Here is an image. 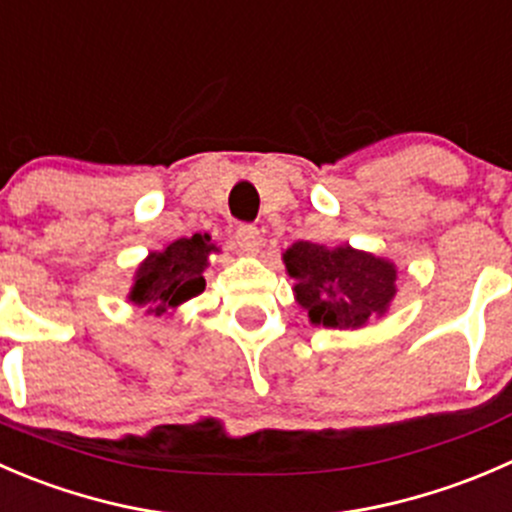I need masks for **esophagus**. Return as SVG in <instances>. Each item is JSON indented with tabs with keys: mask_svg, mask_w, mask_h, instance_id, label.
I'll use <instances>...</instances> for the list:
<instances>
[{
	"mask_svg": "<svg viewBox=\"0 0 512 512\" xmlns=\"http://www.w3.org/2000/svg\"><path fill=\"white\" fill-rule=\"evenodd\" d=\"M236 246H239V251H244V254H256L258 249L263 246V239H261V231L256 229V226L251 224H244L236 229Z\"/></svg>",
	"mask_w": 512,
	"mask_h": 512,
	"instance_id": "34e87169",
	"label": "esophagus"
}]
</instances>
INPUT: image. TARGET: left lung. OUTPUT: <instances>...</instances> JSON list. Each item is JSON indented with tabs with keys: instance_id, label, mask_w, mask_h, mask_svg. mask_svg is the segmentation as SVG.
Instances as JSON below:
<instances>
[{
	"instance_id": "left-lung-1",
	"label": "left lung",
	"mask_w": 512,
	"mask_h": 512,
	"mask_svg": "<svg viewBox=\"0 0 512 512\" xmlns=\"http://www.w3.org/2000/svg\"><path fill=\"white\" fill-rule=\"evenodd\" d=\"M288 276L296 278L298 303L316 326L358 328L381 316L396 296V268L351 246L298 241L283 254Z\"/></svg>"
}]
</instances>
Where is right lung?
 Returning a JSON list of instances; mask_svg holds the SVG:
<instances>
[{"label": "right lung", "mask_w": 512, "mask_h": 512, "mask_svg": "<svg viewBox=\"0 0 512 512\" xmlns=\"http://www.w3.org/2000/svg\"><path fill=\"white\" fill-rule=\"evenodd\" d=\"M211 251H216V246L209 244L206 234L179 239L164 251H156L136 271L129 298L136 306H144L154 316H161L169 308L199 296L206 288L204 268Z\"/></svg>", "instance_id": "1"}]
</instances>
